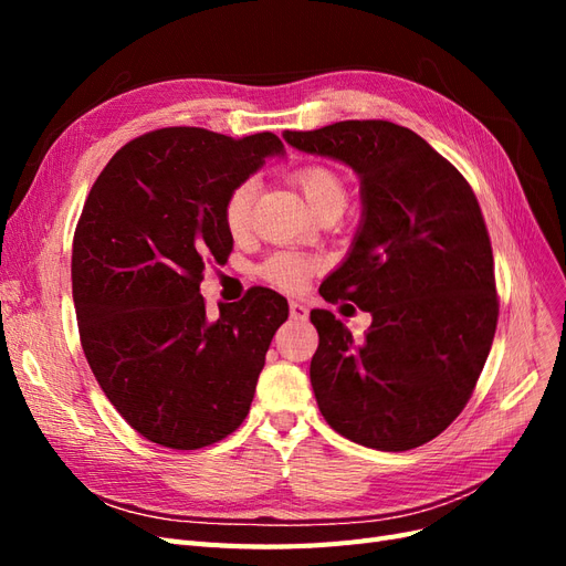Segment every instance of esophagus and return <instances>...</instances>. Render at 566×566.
<instances>
[{"instance_id": "1", "label": "esophagus", "mask_w": 566, "mask_h": 566, "mask_svg": "<svg viewBox=\"0 0 566 566\" xmlns=\"http://www.w3.org/2000/svg\"><path fill=\"white\" fill-rule=\"evenodd\" d=\"M290 316H293L295 321H306L310 318V310H306V306L302 304V302H290Z\"/></svg>"}]
</instances>
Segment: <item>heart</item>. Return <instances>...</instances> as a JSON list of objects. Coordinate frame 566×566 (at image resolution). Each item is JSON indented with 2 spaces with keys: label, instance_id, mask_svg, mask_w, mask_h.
I'll return each instance as SVG.
<instances>
[{
  "label": "heart",
  "instance_id": "obj_1",
  "mask_svg": "<svg viewBox=\"0 0 566 566\" xmlns=\"http://www.w3.org/2000/svg\"><path fill=\"white\" fill-rule=\"evenodd\" d=\"M295 184L310 210L318 214L325 208H342L347 205V184L328 165H306L295 175ZM254 200L252 181L238 184L224 202V224L233 238H241L250 229V212ZM314 262L304 260L295 252H279L262 264V279L281 290H300L312 276Z\"/></svg>",
  "mask_w": 566,
  "mask_h": 566
}]
</instances>
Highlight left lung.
Instances as JSON below:
<instances>
[{
    "label": "left lung",
    "mask_w": 566,
    "mask_h": 566,
    "mask_svg": "<svg viewBox=\"0 0 566 566\" xmlns=\"http://www.w3.org/2000/svg\"><path fill=\"white\" fill-rule=\"evenodd\" d=\"M283 139L345 163L361 181L354 243L321 295L354 302L373 323L356 342L331 312H312L318 349L310 378L321 413L368 449L422 447L465 408L499 321L479 202L422 136L387 119L283 132Z\"/></svg>",
    "instance_id": "left-lung-1"
}]
</instances>
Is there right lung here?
<instances>
[{
  "label": "right lung",
  "mask_w": 566,
  "mask_h": 566,
  "mask_svg": "<svg viewBox=\"0 0 566 566\" xmlns=\"http://www.w3.org/2000/svg\"><path fill=\"white\" fill-rule=\"evenodd\" d=\"M276 134L167 127L119 148L94 181L73 241V300L84 356L136 432L177 451L231 434L248 416L287 300L252 287L205 314V264L231 254L224 202Z\"/></svg>",
  "instance_id": "right-lung-1"
}]
</instances>
